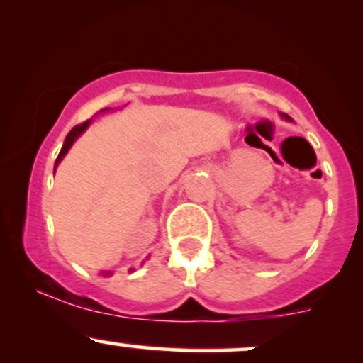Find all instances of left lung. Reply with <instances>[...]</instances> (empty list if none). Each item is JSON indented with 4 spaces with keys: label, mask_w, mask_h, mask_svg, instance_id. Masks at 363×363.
I'll return each mask as SVG.
<instances>
[{
    "label": "left lung",
    "mask_w": 363,
    "mask_h": 363,
    "mask_svg": "<svg viewBox=\"0 0 363 363\" xmlns=\"http://www.w3.org/2000/svg\"><path fill=\"white\" fill-rule=\"evenodd\" d=\"M284 117H286V119H288V116H284Z\"/></svg>",
    "instance_id": "1"
}]
</instances>
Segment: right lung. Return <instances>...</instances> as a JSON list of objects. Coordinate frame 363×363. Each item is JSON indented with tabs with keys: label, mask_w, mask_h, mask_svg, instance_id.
<instances>
[{
	"label": "right lung",
	"mask_w": 363,
	"mask_h": 363,
	"mask_svg": "<svg viewBox=\"0 0 363 363\" xmlns=\"http://www.w3.org/2000/svg\"><path fill=\"white\" fill-rule=\"evenodd\" d=\"M89 123H91V121H84V123L77 124L75 128H72V131H69V133L67 135V138H65V144H63V147H61V151H60V156H57V160H56V167H57V164H60V161L63 160V156L67 155V152H68V149L72 147V144H73V142L77 140V137H79V135L82 133V131L86 130L87 126H89Z\"/></svg>",
	"instance_id": "obj_1"
}]
</instances>
